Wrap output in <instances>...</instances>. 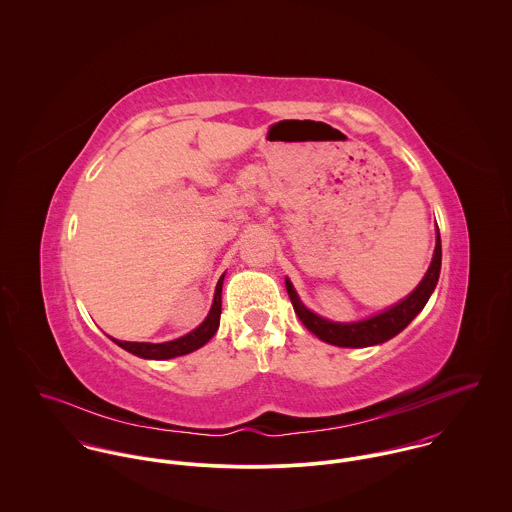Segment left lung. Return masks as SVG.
<instances>
[{"label": "left lung", "instance_id": "left-lung-1", "mask_svg": "<svg viewBox=\"0 0 512 512\" xmlns=\"http://www.w3.org/2000/svg\"><path fill=\"white\" fill-rule=\"evenodd\" d=\"M439 270H441V240L436 238V250H434V258L432 264L424 276V280L418 284V288L410 293L408 297H404L402 301H398L396 305H392L390 309L372 315L363 321H355V323H337V321H329L313 311H309L299 295L293 290L292 282L286 280V288L288 295L292 299L293 311L297 313V317L301 319V323L321 341L329 343V345H337V347H372V345H380L392 337H396L402 329H406L410 325V321L424 309V305L428 303L430 295L436 290L439 280Z\"/></svg>", "mask_w": 512, "mask_h": 512}]
</instances>
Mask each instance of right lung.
<instances>
[{
  "label": "right lung",
  "instance_id": "obj_1",
  "mask_svg": "<svg viewBox=\"0 0 512 512\" xmlns=\"http://www.w3.org/2000/svg\"><path fill=\"white\" fill-rule=\"evenodd\" d=\"M222 280H224V274L220 276L217 290H215V299H213V305H211V311H209L207 319L197 329L187 333L185 337H179V339L167 341V343H132V341H118V339H112V337L110 339L118 347L126 349L128 353H132L136 357H142V359H151V361L175 359V357H181V355H187V353H193V351L201 349L205 343H209L213 339V335L219 329L220 307H222V297H220Z\"/></svg>",
  "mask_w": 512,
  "mask_h": 512
}]
</instances>
